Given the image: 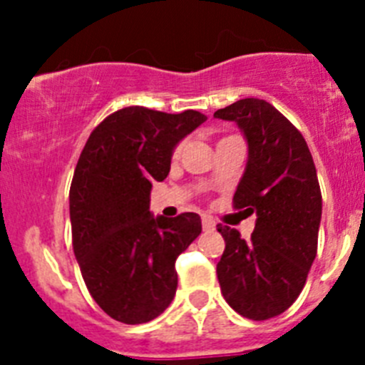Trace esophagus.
Here are the masks:
<instances>
[{
    "label": "esophagus",
    "instance_id": "obj_1",
    "mask_svg": "<svg viewBox=\"0 0 365 365\" xmlns=\"http://www.w3.org/2000/svg\"><path fill=\"white\" fill-rule=\"evenodd\" d=\"M202 228H205V230H214L215 228V221L210 215H202Z\"/></svg>",
    "mask_w": 365,
    "mask_h": 365
}]
</instances>
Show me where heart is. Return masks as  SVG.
I'll list each match as a JSON object with an SVG mask.
<instances>
[{"instance_id": "b5f03b06", "label": "heart", "mask_w": 365, "mask_h": 365, "mask_svg": "<svg viewBox=\"0 0 365 365\" xmlns=\"http://www.w3.org/2000/svg\"><path fill=\"white\" fill-rule=\"evenodd\" d=\"M179 151H180V148H179V146H177V148H175V150H173V157H177V155H179Z\"/></svg>"}]
</instances>
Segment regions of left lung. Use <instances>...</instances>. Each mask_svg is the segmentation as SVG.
Returning <instances> with one entry per match:
<instances>
[{
    "mask_svg": "<svg viewBox=\"0 0 365 365\" xmlns=\"http://www.w3.org/2000/svg\"><path fill=\"white\" fill-rule=\"evenodd\" d=\"M214 117L235 122L247 138L234 208L257 217L248 241L217 225L225 240L219 285L235 312L269 320L296 302L316 257L322 192L314 160L303 135L265 100H237Z\"/></svg>",
    "mask_w": 365,
    "mask_h": 365,
    "instance_id": "left-lung-1",
    "label": "left lung"
}]
</instances>
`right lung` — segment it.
<instances>
[{
	"instance_id": "1",
	"label": "right lung",
	"mask_w": 365,
	"mask_h": 365,
	"mask_svg": "<svg viewBox=\"0 0 365 365\" xmlns=\"http://www.w3.org/2000/svg\"><path fill=\"white\" fill-rule=\"evenodd\" d=\"M205 120L193 109L131 106L100 122L80 153L69 190L73 250L87 291L113 320L146 324L175 296V259L201 234V217H153L150 192L170 173L179 140Z\"/></svg>"
}]
</instances>
